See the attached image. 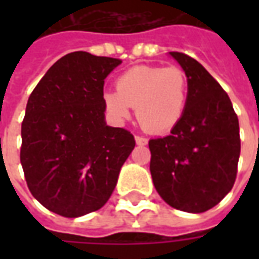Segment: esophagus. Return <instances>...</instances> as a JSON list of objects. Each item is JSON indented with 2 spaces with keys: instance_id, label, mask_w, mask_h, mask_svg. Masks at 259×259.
Returning a JSON list of instances; mask_svg holds the SVG:
<instances>
[{
  "instance_id": "34e87169",
  "label": "esophagus",
  "mask_w": 259,
  "mask_h": 259,
  "mask_svg": "<svg viewBox=\"0 0 259 259\" xmlns=\"http://www.w3.org/2000/svg\"><path fill=\"white\" fill-rule=\"evenodd\" d=\"M136 143L139 144V146H146L148 140H147L146 137H141V136H136Z\"/></svg>"
}]
</instances>
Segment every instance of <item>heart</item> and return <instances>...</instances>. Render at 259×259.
Wrapping results in <instances>:
<instances>
[{"instance_id":"obj_1","label":"heart","mask_w":259,"mask_h":259,"mask_svg":"<svg viewBox=\"0 0 259 259\" xmlns=\"http://www.w3.org/2000/svg\"><path fill=\"white\" fill-rule=\"evenodd\" d=\"M116 91L104 93V105L116 120L136 118L143 129L165 133L174 129L185 113L189 97V77L179 66L140 65L127 69L115 81Z\"/></svg>"}]
</instances>
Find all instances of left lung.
<instances>
[{
  "label": "left lung",
  "mask_w": 259,
  "mask_h": 259,
  "mask_svg": "<svg viewBox=\"0 0 259 259\" xmlns=\"http://www.w3.org/2000/svg\"><path fill=\"white\" fill-rule=\"evenodd\" d=\"M189 77L185 113L170 135L148 141L152 182L165 202L200 213L232 190L240 157L239 119L228 93L205 68L172 51Z\"/></svg>",
  "instance_id": "left-lung-1"
}]
</instances>
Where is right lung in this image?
Listing matches in <instances>:
<instances>
[{"instance_id": "obj_1", "label": "right lung", "mask_w": 259, "mask_h": 259, "mask_svg": "<svg viewBox=\"0 0 259 259\" xmlns=\"http://www.w3.org/2000/svg\"><path fill=\"white\" fill-rule=\"evenodd\" d=\"M122 61L65 55L31 91L22 122L20 163L29 190L61 217L100 209L136 141L104 120V80Z\"/></svg>"}]
</instances>
